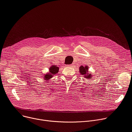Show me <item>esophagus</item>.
I'll use <instances>...</instances> for the list:
<instances>
[{"instance_id": "34e87169", "label": "esophagus", "mask_w": 132, "mask_h": 132, "mask_svg": "<svg viewBox=\"0 0 132 132\" xmlns=\"http://www.w3.org/2000/svg\"><path fill=\"white\" fill-rule=\"evenodd\" d=\"M74 66V65L73 64H71V65H68L67 66L68 67H72V66Z\"/></svg>"}]
</instances>
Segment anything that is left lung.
Returning a JSON list of instances; mask_svg holds the SVG:
<instances>
[{"label":"left lung","mask_w":132,"mask_h":132,"mask_svg":"<svg viewBox=\"0 0 132 132\" xmlns=\"http://www.w3.org/2000/svg\"><path fill=\"white\" fill-rule=\"evenodd\" d=\"M79 72L82 75H83L84 77L88 79V80L91 78L93 76V75L89 72V66L87 65L85 66H81L79 68Z\"/></svg>","instance_id":"8db88e82"}]
</instances>
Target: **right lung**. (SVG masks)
<instances>
[{
  "label": "right lung",
  "mask_w": 132,
  "mask_h": 132,
  "mask_svg": "<svg viewBox=\"0 0 132 132\" xmlns=\"http://www.w3.org/2000/svg\"><path fill=\"white\" fill-rule=\"evenodd\" d=\"M49 69V73L44 74L43 77H42L43 78V80L46 81V82H47L49 81V80H51V78H52L54 75L58 73L59 67H57L56 65H51Z\"/></svg>",
  "instance_id": "obj_1"
}]
</instances>
